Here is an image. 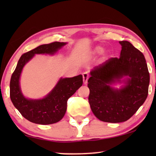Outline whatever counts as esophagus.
Listing matches in <instances>:
<instances>
[{
    "instance_id": "34e87169",
    "label": "esophagus",
    "mask_w": 156,
    "mask_h": 156,
    "mask_svg": "<svg viewBox=\"0 0 156 156\" xmlns=\"http://www.w3.org/2000/svg\"><path fill=\"white\" fill-rule=\"evenodd\" d=\"M82 76H83V82H84V84H87V81H88L89 79V74L87 72H84L82 73Z\"/></svg>"
}]
</instances>
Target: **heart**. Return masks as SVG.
<instances>
[{"instance_id":"1","label":"heart","mask_w":156,"mask_h":156,"mask_svg":"<svg viewBox=\"0 0 156 156\" xmlns=\"http://www.w3.org/2000/svg\"><path fill=\"white\" fill-rule=\"evenodd\" d=\"M104 51V48L101 46H97L94 49V54H101V53Z\"/></svg>"}]
</instances>
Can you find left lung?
<instances>
[{
    "mask_svg": "<svg viewBox=\"0 0 156 156\" xmlns=\"http://www.w3.org/2000/svg\"><path fill=\"white\" fill-rule=\"evenodd\" d=\"M120 57H112L90 72L89 103L100 121L120 123L131 118L146 101L150 83L144 55L128 41H120ZM123 83L119 89L112 84Z\"/></svg>",
    "mask_w": 156,
    "mask_h": 156,
    "instance_id": "left-lung-1",
    "label": "left lung"
}]
</instances>
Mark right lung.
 <instances>
[{"label": "right lung", "instance_id": "1", "mask_svg": "<svg viewBox=\"0 0 156 156\" xmlns=\"http://www.w3.org/2000/svg\"><path fill=\"white\" fill-rule=\"evenodd\" d=\"M67 42H54L42 44L23 54L19 59L10 82V97L15 107L21 115L30 122L48 125L57 123L65 116L67 100L82 87V74L70 78H60L50 93L42 99H27L23 94L20 78L24 66L35 55H53Z\"/></svg>", "mask_w": 156, "mask_h": 156}]
</instances>
